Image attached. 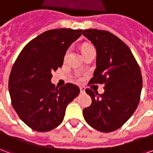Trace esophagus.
<instances>
[{"label":"esophagus","instance_id":"34e87169","mask_svg":"<svg viewBox=\"0 0 153 153\" xmlns=\"http://www.w3.org/2000/svg\"><path fill=\"white\" fill-rule=\"evenodd\" d=\"M80 91H81L82 94L85 93V88L84 87H80Z\"/></svg>","mask_w":153,"mask_h":153}]
</instances>
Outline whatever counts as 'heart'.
Returning a JSON list of instances; mask_svg holds the SVG:
<instances>
[{"instance_id":"1","label":"heart","mask_w":153,"mask_h":153,"mask_svg":"<svg viewBox=\"0 0 153 153\" xmlns=\"http://www.w3.org/2000/svg\"><path fill=\"white\" fill-rule=\"evenodd\" d=\"M87 47H88V45H84V46H83V47L82 48V50H83V49H84V48H86Z\"/></svg>"}]
</instances>
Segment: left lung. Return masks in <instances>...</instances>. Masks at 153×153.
<instances>
[{
	"instance_id": "obj_1",
	"label": "left lung",
	"mask_w": 153,
	"mask_h": 153,
	"mask_svg": "<svg viewBox=\"0 0 153 153\" xmlns=\"http://www.w3.org/2000/svg\"><path fill=\"white\" fill-rule=\"evenodd\" d=\"M82 35L95 47L96 69L90 83H105L102 94L87 88L92 104L83 109L86 122L100 132L122 127L138 106L142 76L131 50L109 31L83 30Z\"/></svg>"
}]
</instances>
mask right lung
I'll use <instances>...</instances> for the list:
<instances>
[{
	"label": "right lung",
	"instance_id": "1",
	"mask_svg": "<svg viewBox=\"0 0 153 153\" xmlns=\"http://www.w3.org/2000/svg\"><path fill=\"white\" fill-rule=\"evenodd\" d=\"M82 30L56 29L33 39L21 51L10 74L9 94L13 107L27 126L39 132L62 123L68 104L80 93L66 83L59 88L51 82L52 72L61 67L69 47Z\"/></svg>",
	"mask_w": 153,
	"mask_h": 153
}]
</instances>
